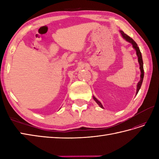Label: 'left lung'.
Here are the masks:
<instances>
[{
    "label": "left lung",
    "instance_id": "1",
    "mask_svg": "<svg viewBox=\"0 0 159 159\" xmlns=\"http://www.w3.org/2000/svg\"><path fill=\"white\" fill-rule=\"evenodd\" d=\"M120 33H121V35L122 38L126 40V42L130 43L132 46H133V48L136 51V54H137V58H138V62H139V69H140V71H141V75H140V80L137 83V92H136V95L138 93V92H139V91L141 88V85H142V82H143V76H144V71H143V59H142V56H141V51L140 50L139 48V47H138L137 43L134 41V40L130 38L129 36L127 35L126 34H125V33L122 31H120ZM93 100L96 101V102L98 104V105L100 106V107L102 108V109H104V107L102 106V104H101V102H100V101L98 100L96 98L93 96Z\"/></svg>",
    "mask_w": 159,
    "mask_h": 159
}]
</instances>
